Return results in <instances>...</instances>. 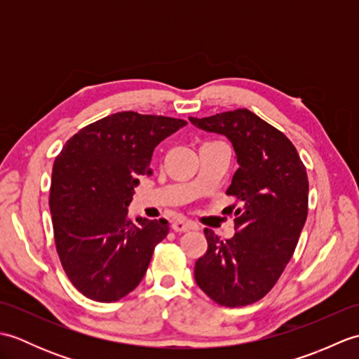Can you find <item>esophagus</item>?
Here are the masks:
<instances>
[{"mask_svg": "<svg viewBox=\"0 0 359 359\" xmlns=\"http://www.w3.org/2000/svg\"><path fill=\"white\" fill-rule=\"evenodd\" d=\"M196 224L191 222V220H185V219H179L172 222V230L175 233H187L189 230H194Z\"/></svg>", "mask_w": 359, "mask_h": 359, "instance_id": "34e87169", "label": "esophagus"}]
</instances>
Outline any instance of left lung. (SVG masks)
Here are the masks:
<instances>
[{
    "label": "left lung",
    "mask_w": 359,
    "mask_h": 359,
    "mask_svg": "<svg viewBox=\"0 0 359 359\" xmlns=\"http://www.w3.org/2000/svg\"><path fill=\"white\" fill-rule=\"evenodd\" d=\"M189 120L226 135L239 163L226 189L236 202L225 208L236 233L220 241L205 228L208 248L194 279L219 306H248L270 292L294 253L309 212L306 166L284 133L245 108Z\"/></svg>",
    "instance_id": "obj_1"
}]
</instances>
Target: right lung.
I'll return each instance as SVG.
<instances>
[{"mask_svg": "<svg viewBox=\"0 0 359 359\" xmlns=\"http://www.w3.org/2000/svg\"><path fill=\"white\" fill-rule=\"evenodd\" d=\"M185 120L123 111L81 128L52 168L49 207L66 276L81 294L116 302L140 284L170 224L128 215L152 152Z\"/></svg>", "mask_w": 359, "mask_h": 359, "instance_id": "right-lung-1", "label": "right lung"}]
</instances>
